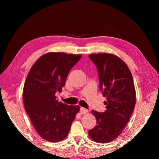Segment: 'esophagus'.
<instances>
[{
	"label": "esophagus",
	"instance_id": "1",
	"mask_svg": "<svg viewBox=\"0 0 159 159\" xmlns=\"http://www.w3.org/2000/svg\"><path fill=\"white\" fill-rule=\"evenodd\" d=\"M80 112L81 114H85L88 112V109H86L85 108H84V107H80Z\"/></svg>",
	"mask_w": 159,
	"mask_h": 159
}]
</instances>
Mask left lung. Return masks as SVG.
Returning <instances> with one entry per match:
<instances>
[{
    "label": "left lung",
    "mask_w": 159,
    "mask_h": 159,
    "mask_svg": "<svg viewBox=\"0 0 159 159\" xmlns=\"http://www.w3.org/2000/svg\"><path fill=\"white\" fill-rule=\"evenodd\" d=\"M98 69L99 89L107 98L106 111L93 110L97 125L90 129V138L99 143L114 140L127 125L135 106V89L130 69L121 59L112 54L88 55Z\"/></svg>",
    "instance_id": "1"
}]
</instances>
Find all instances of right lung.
<instances>
[{"label": "right lung", "instance_id": "1", "mask_svg": "<svg viewBox=\"0 0 159 159\" xmlns=\"http://www.w3.org/2000/svg\"><path fill=\"white\" fill-rule=\"evenodd\" d=\"M80 55L49 52L41 56L29 71L23 89L25 110L32 125L42 138L49 142L62 140L67 136L79 105H67L58 99L70 70Z\"/></svg>", "mask_w": 159, "mask_h": 159}]
</instances>
